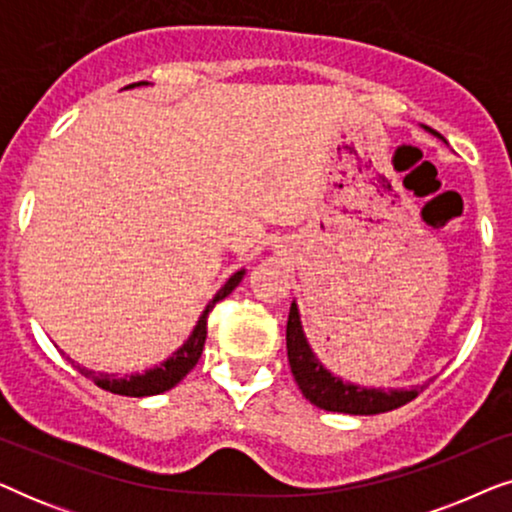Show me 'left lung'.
<instances>
[{"label": "left lung", "mask_w": 512, "mask_h": 512, "mask_svg": "<svg viewBox=\"0 0 512 512\" xmlns=\"http://www.w3.org/2000/svg\"><path fill=\"white\" fill-rule=\"evenodd\" d=\"M440 137L436 130L426 128ZM443 139V137H440ZM286 354H289L291 373L296 377V384L303 391L307 401L328 412H345V415H380L401 408L419 396L424 387L412 389H366L359 384L342 382L338 375L321 366V361L314 356L310 342L305 338L303 324H300V312L296 300L291 303L289 321H286Z\"/></svg>", "instance_id": "left-lung-1"}]
</instances>
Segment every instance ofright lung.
<instances>
[{"instance_id": "add662e5", "label": "right lung", "mask_w": 512, "mask_h": 512, "mask_svg": "<svg viewBox=\"0 0 512 512\" xmlns=\"http://www.w3.org/2000/svg\"><path fill=\"white\" fill-rule=\"evenodd\" d=\"M135 86H149L146 81H139V83H132V86H125V88H135ZM244 277V270H237L235 275H230V279L226 284L221 286L219 293L209 300V305L205 307V312L200 314L198 324H195L193 333L188 335V340L181 345L177 352H174L170 359L160 363V366H153L149 370H144V373H135V375H109V373H95V370H88L79 366V363H74L76 368H79L81 375H86L88 380H93L97 387H102L104 391H111V394H118V396H132V398H142V396H156V394H163V391L172 389L174 384H179L184 377L191 373L195 363H198L200 354H202V347H205V340H207V314L212 307L219 303L228 296V293H233V289L237 284L242 282Z\"/></svg>"}]
</instances>
